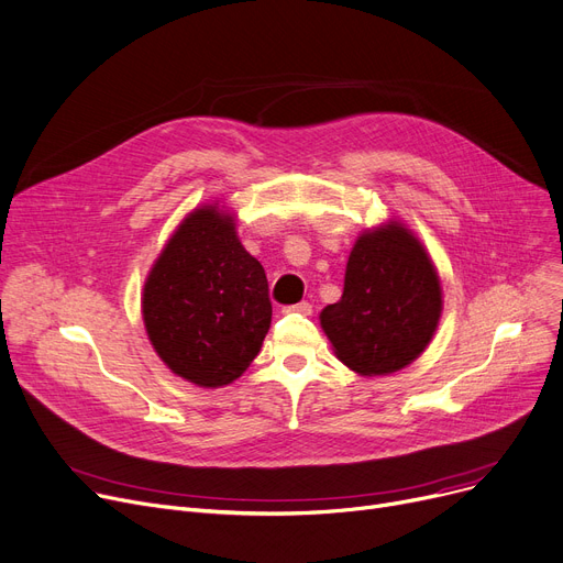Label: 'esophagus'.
I'll return each instance as SVG.
<instances>
[{
	"mask_svg": "<svg viewBox=\"0 0 563 563\" xmlns=\"http://www.w3.org/2000/svg\"><path fill=\"white\" fill-rule=\"evenodd\" d=\"M286 313H302V316H311L313 307L309 302H298V305H290V307H284Z\"/></svg>",
	"mask_w": 563,
	"mask_h": 563,
	"instance_id": "obj_1",
	"label": "esophagus"
}]
</instances>
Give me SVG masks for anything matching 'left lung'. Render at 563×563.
<instances>
[{
    "instance_id": "obj_1",
    "label": "left lung",
    "mask_w": 563,
    "mask_h": 563,
    "mask_svg": "<svg viewBox=\"0 0 563 563\" xmlns=\"http://www.w3.org/2000/svg\"><path fill=\"white\" fill-rule=\"evenodd\" d=\"M442 311L435 267L400 224L364 233L345 265L343 296L320 313L336 357L362 376H385L417 360Z\"/></svg>"
}]
</instances>
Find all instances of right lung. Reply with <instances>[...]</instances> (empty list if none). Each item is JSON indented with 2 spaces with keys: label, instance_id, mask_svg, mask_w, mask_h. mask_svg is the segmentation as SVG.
Masks as SVG:
<instances>
[{
  "label": "right lung",
  "instance_id": "obj_1",
  "mask_svg": "<svg viewBox=\"0 0 563 563\" xmlns=\"http://www.w3.org/2000/svg\"><path fill=\"white\" fill-rule=\"evenodd\" d=\"M263 265L233 220L203 206L178 227L144 286V325L155 353L180 378L222 387L243 376L271 330Z\"/></svg>",
  "mask_w": 563,
  "mask_h": 563
}]
</instances>
